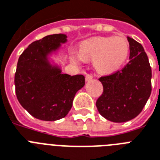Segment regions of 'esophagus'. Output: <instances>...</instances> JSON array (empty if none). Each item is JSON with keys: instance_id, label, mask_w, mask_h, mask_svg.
I'll return each mask as SVG.
<instances>
[{"instance_id": "1", "label": "esophagus", "mask_w": 160, "mask_h": 160, "mask_svg": "<svg viewBox=\"0 0 160 160\" xmlns=\"http://www.w3.org/2000/svg\"><path fill=\"white\" fill-rule=\"evenodd\" d=\"M93 74H91V73H89V74H87V75H85V80L86 81H90V80H91L93 79Z\"/></svg>"}]
</instances>
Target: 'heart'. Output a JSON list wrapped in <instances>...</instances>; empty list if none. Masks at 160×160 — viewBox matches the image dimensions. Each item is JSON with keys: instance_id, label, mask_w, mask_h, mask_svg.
Returning a JSON list of instances; mask_svg holds the SVG:
<instances>
[{"instance_id": "1", "label": "heart", "mask_w": 160, "mask_h": 160, "mask_svg": "<svg viewBox=\"0 0 160 160\" xmlns=\"http://www.w3.org/2000/svg\"><path fill=\"white\" fill-rule=\"evenodd\" d=\"M129 51L128 41L124 37H98L80 46V57L95 60V67L100 72L109 73L118 70L126 60ZM75 57V60L80 59Z\"/></svg>"}]
</instances>
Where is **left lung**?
I'll list each match as a JSON object with an SVG mask.
<instances>
[{"instance_id":"1","label":"left lung","mask_w":160,"mask_h":160,"mask_svg":"<svg viewBox=\"0 0 160 160\" xmlns=\"http://www.w3.org/2000/svg\"><path fill=\"white\" fill-rule=\"evenodd\" d=\"M129 61L110 75L100 77L102 95L96 101L98 111L112 122L134 119L142 111L151 94L152 70L141 44L127 36Z\"/></svg>"}]
</instances>
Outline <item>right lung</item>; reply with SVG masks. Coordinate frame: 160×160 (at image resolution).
<instances>
[{
  "mask_svg": "<svg viewBox=\"0 0 160 160\" xmlns=\"http://www.w3.org/2000/svg\"><path fill=\"white\" fill-rule=\"evenodd\" d=\"M66 41V36L55 34L32 42L19 57L15 86L17 100L36 119H62L72 107L74 97L85 85V76L61 74L51 67L47 55Z\"/></svg>",
  "mask_w": 160,
  "mask_h": 160,
  "instance_id": "right-lung-1",
  "label": "right lung"
}]
</instances>
